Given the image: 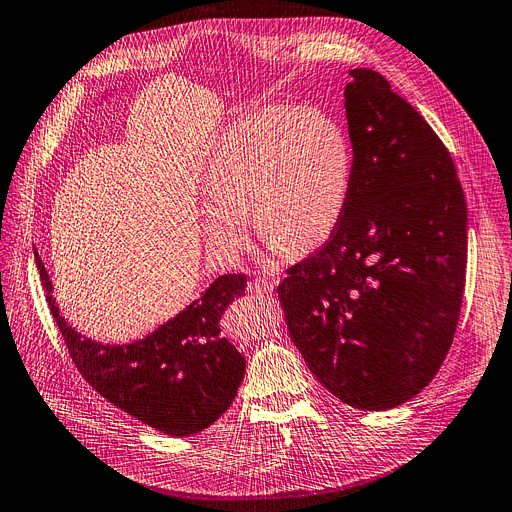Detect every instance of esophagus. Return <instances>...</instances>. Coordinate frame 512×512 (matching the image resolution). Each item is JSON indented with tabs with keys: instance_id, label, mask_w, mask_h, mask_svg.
<instances>
[{
	"instance_id": "obj_1",
	"label": "esophagus",
	"mask_w": 512,
	"mask_h": 512,
	"mask_svg": "<svg viewBox=\"0 0 512 512\" xmlns=\"http://www.w3.org/2000/svg\"><path fill=\"white\" fill-rule=\"evenodd\" d=\"M276 286V280H269V278H255L251 284H249V290L255 292V294H269L271 290H274Z\"/></svg>"
}]
</instances>
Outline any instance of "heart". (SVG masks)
<instances>
[{"label": "heart", "instance_id": "obj_1", "mask_svg": "<svg viewBox=\"0 0 512 512\" xmlns=\"http://www.w3.org/2000/svg\"><path fill=\"white\" fill-rule=\"evenodd\" d=\"M354 154L346 131L315 109L257 107L214 142L201 189L210 206V249L232 259L249 245V224L286 253L319 247L346 210Z\"/></svg>", "mask_w": 512, "mask_h": 512}]
</instances>
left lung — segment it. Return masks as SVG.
<instances>
[{
	"label": "left lung",
	"instance_id": "left-lung-1",
	"mask_svg": "<svg viewBox=\"0 0 512 512\" xmlns=\"http://www.w3.org/2000/svg\"><path fill=\"white\" fill-rule=\"evenodd\" d=\"M350 76L346 210L276 292L317 381L356 410L383 412L418 395L449 354L465 290L467 206L426 119L379 72Z\"/></svg>",
	"mask_w": 512,
	"mask_h": 512
}]
</instances>
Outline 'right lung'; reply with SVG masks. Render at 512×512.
Here are the masks:
<instances>
[{"label": "right lung", "mask_w": 512, "mask_h": 512, "mask_svg": "<svg viewBox=\"0 0 512 512\" xmlns=\"http://www.w3.org/2000/svg\"><path fill=\"white\" fill-rule=\"evenodd\" d=\"M34 257L65 348L96 393L170 436L197 434L232 405L247 362L220 337L218 321L234 298L245 296V274L220 276L185 311L140 342L109 346L65 323L51 296L47 269L39 253Z\"/></svg>", "instance_id": "1"}]
</instances>
